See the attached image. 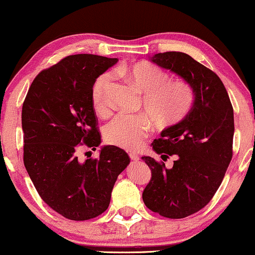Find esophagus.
<instances>
[{"label":"esophagus","mask_w":255,"mask_h":255,"mask_svg":"<svg viewBox=\"0 0 255 255\" xmlns=\"http://www.w3.org/2000/svg\"><path fill=\"white\" fill-rule=\"evenodd\" d=\"M129 157H130L131 160H137L138 159V155L135 152H129Z\"/></svg>","instance_id":"obj_1"}]
</instances>
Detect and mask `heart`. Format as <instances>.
<instances>
[{
	"instance_id": "heart-1",
	"label": "heart",
	"mask_w": 255,
	"mask_h": 255,
	"mask_svg": "<svg viewBox=\"0 0 255 255\" xmlns=\"http://www.w3.org/2000/svg\"><path fill=\"white\" fill-rule=\"evenodd\" d=\"M144 95L143 110L158 128L174 126L191 113L195 104V92L185 81H170L168 74L149 63L135 64L120 70ZM112 74L103 73L92 85L93 107L100 114L110 109ZM150 131V121L144 116L118 114L105 127V137L111 144L134 150L138 148Z\"/></svg>"
}]
</instances>
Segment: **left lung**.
<instances>
[{
    "instance_id": "1",
    "label": "left lung",
    "mask_w": 255,
    "mask_h": 255,
    "mask_svg": "<svg viewBox=\"0 0 255 255\" xmlns=\"http://www.w3.org/2000/svg\"><path fill=\"white\" fill-rule=\"evenodd\" d=\"M150 61L177 74L195 92L191 113L151 144L163 160L175 155L173 166L142 157L151 170L143 202L160 216L184 218L207 206L222 184L232 158L234 109L221 78L186 53H158Z\"/></svg>"
}]
</instances>
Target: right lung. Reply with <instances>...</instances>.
I'll return each mask as SVG.
<instances>
[{"instance_id":"1","label":"right lung","mask_w":255,"mask_h":255,"mask_svg":"<svg viewBox=\"0 0 255 255\" xmlns=\"http://www.w3.org/2000/svg\"><path fill=\"white\" fill-rule=\"evenodd\" d=\"M118 59L76 54L39 73L21 110L24 165L35 189L53 210L73 221L91 220L110 206L118 175L129 156L104 145L99 157L78 160L77 150L102 142L92 103L96 78Z\"/></svg>"}]
</instances>
